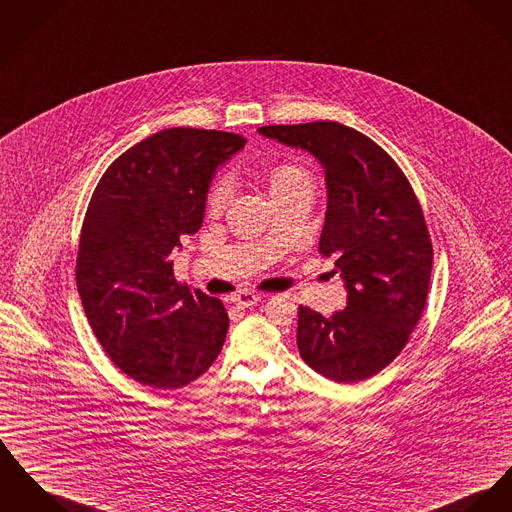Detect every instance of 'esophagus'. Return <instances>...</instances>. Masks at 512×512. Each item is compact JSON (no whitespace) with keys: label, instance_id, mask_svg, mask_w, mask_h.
I'll use <instances>...</instances> for the list:
<instances>
[{"label":"esophagus","instance_id":"1","mask_svg":"<svg viewBox=\"0 0 512 512\" xmlns=\"http://www.w3.org/2000/svg\"><path fill=\"white\" fill-rule=\"evenodd\" d=\"M231 301L240 308L254 307V305H258L262 301V295H256V293H250V291H242L239 295H235Z\"/></svg>","mask_w":512,"mask_h":512}]
</instances>
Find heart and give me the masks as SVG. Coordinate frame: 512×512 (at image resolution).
Segmentation results:
<instances>
[{"label": "heart", "instance_id": "1", "mask_svg": "<svg viewBox=\"0 0 512 512\" xmlns=\"http://www.w3.org/2000/svg\"><path fill=\"white\" fill-rule=\"evenodd\" d=\"M305 182H308V176L299 167H295V165H281V167H277L273 171L270 188H272V194H275V192H281V190L293 188L297 184H305ZM233 194H235L233 178L231 176H221L211 186L207 204H209L211 209H223L233 200Z\"/></svg>", "mask_w": 512, "mask_h": 512}]
</instances>
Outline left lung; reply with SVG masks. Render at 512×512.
Listing matches in <instances>:
<instances>
[{
  "label": "left lung",
  "mask_w": 512,
  "mask_h": 512,
  "mask_svg": "<svg viewBox=\"0 0 512 512\" xmlns=\"http://www.w3.org/2000/svg\"><path fill=\"white\" fill-rule=\"evenodd\" d=\"M258 134L307 151L326 180L318 252L334 260L347 301L332 316L299 307L301 357L334 382L376 375L408 343L431 281L433 246L408 178L373 139L338 122Z\"/></svg>",
  "instance_id": "obj_1"
}]
</instances>
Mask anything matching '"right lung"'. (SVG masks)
<instances>
[{
    "label": "right lung",
    "instance_id": "obj_1",
    "mask_svg": "<svg viewBox=\"0 0 512 512\" xmlns=\"http://www.w3.org/2000/svg\"><path fill=\"white\" fill-rule=\"evenodd\" d=\"M244 143L215 130H163L122 153L95 188L77 291L106 355L145 386L182 388L223 347V303L176 283L172 254L200 231L211 180Z\"/></svg>",
    "mask_w": 512,
    "mask_h": 512
}]
</instances>
